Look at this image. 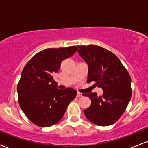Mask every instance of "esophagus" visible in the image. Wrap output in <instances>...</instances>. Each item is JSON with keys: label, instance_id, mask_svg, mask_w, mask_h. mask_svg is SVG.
<instances>
[{"label": "esophagus", "instance_id": "esophagus-1", "mask_svg": "<svg viewBox=\"0 0 148 148\" xmlns=\"http://www.w3.org/2000/svg\"><path fill=\"white\" fill-rule=\"evenodd\" d=\"M76 96H77L78 97H82L83 96V94H82V93L79 92H77V94H76Z\"/></svg>", "mask_w": 148, "mask_h": 148}]
</instances>
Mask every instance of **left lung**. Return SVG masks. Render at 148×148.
I'll return each mask as SVG.
<instances>
[{
  "instance_id": "1",
  "label": "left lung",
  "mask_w": 148,
  "mask_h": 148,
  "mask_svg": "<svg viewBox=\"0 0 148 148\" xmlns=\"http://www.w3.org/2000/svg\"><path fill=\"white\" fill-rule=\"evenodd\" d=\"M77 47L79 56L88 65L87 82H94L93 86L103 90L102 96L95 92L84 95L91 99L84 114L99 126L113 125L123 114L132 97L130 74L110 51L91 45Z\"/></svg>"
}]
</instances>
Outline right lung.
<instances>
[{"label":"right lung","mask_w":148,"mask_h":148,"mask_svg":"<svg viewBox=\"0 0 148 148\" xmlns=\"http://www.w3.org/2000/svg\"><path fill=\"white\" fill-rule=\"evenodd\" d=\"M76 50L75 46L45 49L35 54L22 71L17 86L18 103L27 118L37 126L56 124L75 99V90L58 89L53 75L58 72L62 61Z\"/></svg>","instance_id":"1"}]
</instances>
